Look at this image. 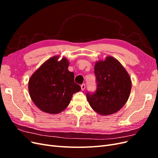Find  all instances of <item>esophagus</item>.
<instances>
[{
	"mask_svg": "<svg viewBox=\"0 0 158 158\" xmlns=\"http://www.w3.org/2000/svg\"><path fill=\"white\" fill-rule=\"evenodd\" d=\"M85 88V84H82L81 85V89H82V91H84Z\"/></svg>",
	"mask_w": 158,
	"mask_h": 158,
	"instance_id": "34e87169",
	"label": "esophagus"
}]
</instances>
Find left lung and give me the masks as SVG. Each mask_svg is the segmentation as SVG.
<instances>
[{
    "label": "left lung",
    "instance_id": "obj_1",
    "mask_svg": "<svg viewBox=\"0 0 158 158\" xmlns=\"http://www.w3.org/2000/svg\"><path fill=\"white\" fill-rule=\"evenodd\" d=\"M94 73L97 90L86 95L89 106L101 115L117 113L125 106L130 95V76L120 62L111 56L95 62Z\"/></svg>",
    "mask_w": 158,
    "mask_h": 158
}]
</instances>
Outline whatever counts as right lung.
<instances>
[{"label":"right lung","instance_id":"obj_1","mask_svg":"<svg viewBox=\"0 0 158 158\" xmlns=\"http://www.w3.org/2000/svg\"><path fill=\"white\" fill-rule=\"evenodd\" d=\"M55 55L44 62L29 79L28 91L33 103L41 111L58 114L67 107L73 95L80 91L74 73L68 69L69 60Z\"/></svg>","mask_w":158,"mask_h":158}]
</instances>
